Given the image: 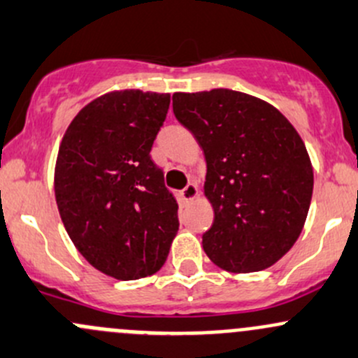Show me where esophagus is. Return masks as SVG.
Listing matches in <instances>:
<instances>
[{"label": "esophagus", "mask_w": 358, "mask_h": 358, "mask_svg": "<svg viewBox=\"0 0 358 358\" xmlns=\"http://www.w3.org/2000/svg\"><path fill=\"white\" fill-rule=\"evenodd\" d=\"M180 195H182V201H185V202L194 201V199L199 195V187L195 185V183H189L185 189L180 192Z\"/></svg>", "instance_id": "obj_1"}]
</instances>
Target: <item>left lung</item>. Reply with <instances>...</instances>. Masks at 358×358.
<instances>
[{"label":"left lung","instance_id":"1","mask_svg":"<svg viewBox=\"0 0 358 358\" xmlns=\"http://www.w3.org/2000/svg\"><path fill=\"white\" fill-rule=\"evenodd\" d=\"M173 113L208 163V257L229 273L268 269L296 242L310 206L314 171L299 131L269 103L229 89L175 92Z\"/></svg>","mask_w":358,"mask_h":358}]
</instances>
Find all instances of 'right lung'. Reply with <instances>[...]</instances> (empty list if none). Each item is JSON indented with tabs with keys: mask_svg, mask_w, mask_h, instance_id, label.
<instances>
[{
	"mask_svg": "<svg viewBox=\"0 0 358 358\" xmlns=\"http://www.w3.org/2000/svg\"><path fill=\"white\" fill-rule=\"evenodd\" d=\"M169 94L115 90L82 108L55 168L59 216L89 264L116 280L161 269L178 231V204L150 159Z\"/></svg>",
	"mask_w": 358,
	"mask_h": 358,
	"instance_id": "add662e5",
	"label": "right lung"
}]
</instances>
